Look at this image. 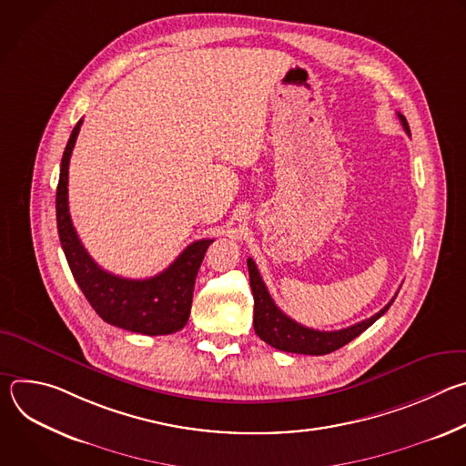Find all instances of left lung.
Segmentation results:
<instances>
[{
  "label": "left lung",
  "instance_id": "8db88e82",
  "mask_svg": "<svg viewBox=\"0 0 466 466\" xmlns=\"http://www.w3.org/2000/svg\"><path fill=\"white\" fill-rule=\"evenodd\" d=\"M398 119H400L404 130L411 137V130L408 125V119L398 112ZM247 268H248V279H250V288H252V297H254V331L261 341L268 345L284 350V352H293V354H309V356H324L334 352L352 339H356L360 334L374 324L394 302L392 300L383 306L376 315L352 324L343 329H334V331H320L313 329L308 326L299 324L291 317H288L271 299L268 288H265L259 271L256 268V263L252 258L247 259ZM398 295V293H396Z\"/></svg>",
  "mask_w": 466,
  "mask_h": 466
}]
</instances>
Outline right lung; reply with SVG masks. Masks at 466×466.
<instances>
[{
  "mask_svg": "<svg viewBox=\"0 0 466 466\" xmlns=\"http://www.w3.org/2000/svg\"><path fill=\"white\" fill-rule=\"evenodd\" d=\"M81 125L83 119L66 144L56 186V228L74 279L105 322L144 336L173 334L189 319L195 279L214 239L187 245L166 271L146 280H130L101 269L83 247L68 207V167Z\"/></svg>",
  "mask_w": 466,
  "mask_h": 466,
  "instance_id": "obj_1",
  "label": "right lung"
}]
</instances>
